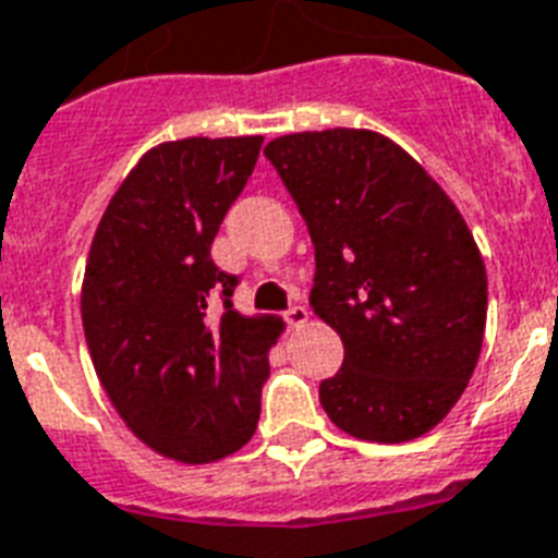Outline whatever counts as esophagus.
I'll list each match as a JSON object with an SVG mask.
<instances>
[{
    "label": "esophagus",
    "mask_w": 558,
    "mask_h": 558,
    "mask_svg": "<svg viewBox=\"0 0 558 558\" xmlns=\"http://www.w3.org/2000/svg\"><path fill=\"white\" fill-rule=\"evenodd\" d=\"M306 320H310V310H306V306H292V310L287 312V324L292 326V329L303 326Z\"/></svg>",
    "instance_id": "1"
}]
</instances>
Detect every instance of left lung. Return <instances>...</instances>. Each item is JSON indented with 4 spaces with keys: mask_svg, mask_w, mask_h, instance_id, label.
Segmentation results:
<instances>
[{
    "mask_svg": "<svg viewBox=\"0 0 558 558\" xmlns=\"http://www.w3.org/2000/svg\"><path fill=\"white\" fill-rule=\"evenodd\" d=\"M315 246L310 303L343 341L320 381L335 427L401 444L447 418L482 355L487 271L441 185L378 131L283 134L264 148Z\"/></svg>",
    "mask_w": 558,
    "mask_h": 558,
    "instance_id": "1",
    "label": "left lung"
}]
</instances>
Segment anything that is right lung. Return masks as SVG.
<instances>
[{
  "label": "right lung",
  "instance_id": "obj_1",
  "mask_svg": "<svg viewBox=\"0 0 558 558\" xmlns=\"http://www.w3.org/2000/svg\"><path fill=\"white\" fill-rule=\"evenodd\" d=\"M264 137H185L140 157L90 240L83 329L97 378L125 427L166 459L208 464L255 436L271 315H240L211 260L226 211ZM225 298V312L210 306Z\"/></svg>",
  "mask_w": 558,
  "mask_h": 558
}]
</instances>
